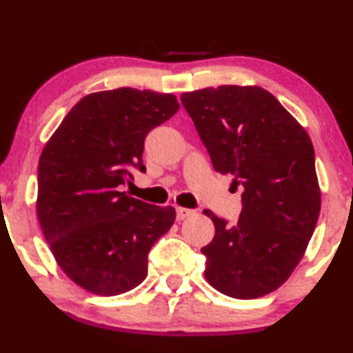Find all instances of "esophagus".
I'll return each mask as SVG.
<instances>
[{"instance_id": "obj_1", "label": "esophagus", "mask_w": 353, "mask_h": 353, "mask_svg": "<svg viewBox=\"0 0 353 353\" xmlns=\"http://www.w3.org/2000/svg\"><path fill=\"white\" fill-rule=\"evenodd\" d=\"M176 216H177V219H179V221H184V219L194 216V210L192 209H185V208H177L176 209Z\"/></svg>"}]
</instances>
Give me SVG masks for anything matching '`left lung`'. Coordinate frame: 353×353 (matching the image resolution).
<instances>
[{
  "mask_svg": "<svg viewBox=\"0 0 353 353\" xmlns=\"http://www.w3.org/2000/svg\"><path fill=\"white\" fill-rule=\"evenodd\" d=\"M214 169L242 185L237 224L204 210L216 236L202 247L204 275L221 294L257 299L282 285L301 259L320 214L314 145L305 129L265 89L219 86L184 92Z\"/></svg>",
  "mask_w": 353,
  "mask_h": 353,
  "instance_id": "8db88e82",
  "label": "left lung"
}]
</instances>
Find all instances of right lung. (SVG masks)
<instances>
[{
	"mask_svg": "<svg viewBox=\"0 0 353 353\" xmlns=\"http://www.w3.org/2000/svg\"><path fill=\"white\" fill-rule=\"evenodd\" d=\"M179 111L174 94L119 88L84 96L44 145L36 212L56 262L96 295H119L148 275V254L176 221L121 192L145 172L144 139Z\"/></svg>",
	"mask_w": 353,
	"mask_h": 353,
	"instance_id": "right-lung-1",
	"label": "right lung"
}]
</instances>
